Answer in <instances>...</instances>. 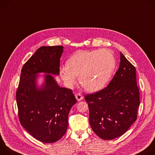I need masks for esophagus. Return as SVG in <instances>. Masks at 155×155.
Listing matches in <instances>:
<instances>
[{"label":"esophagus","instance_id":"34e87169","mask_svg":"<svg viewBox=\"0 0 155 155\" xmlns=\"http://www.w3.org/2000/svg\"><path fill=\"white\" fill-rule=\"evenodd\" d=\"M75 97H76V98L77 99L78 101H81V100H82L83 99V96L81 94H76Z\"/></svg>","mask_w":155,"mask_h":155}]
</instances>
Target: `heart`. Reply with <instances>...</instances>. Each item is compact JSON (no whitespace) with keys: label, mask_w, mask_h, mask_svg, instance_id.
I'll return each instance as SVG.
<instances>
[{"label":"heart","mask_w":155,"mask_h":155,"mask_svg":"<svg viewBox=\"0 0 155 155\" xmlns=\"http://www.w3.org/2000/svg\"><path fill=\"white\" fill-rule=\"evenodd\" d=\"M116 61L112 51L107 48L79 51L60 68V76L68 87H72L78 76L79 83L88 92L104 89L112 78Z\"/></svg>","instance_id":"1"}]
</instances>
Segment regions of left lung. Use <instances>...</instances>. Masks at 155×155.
I'll return each instance as SVG.
<instances>
[{
	"mask_svg": "<svg viewBox=\"0 0 155 155\" xmlns=\"http://www.w3.org/2000/svg\"><path fill=\"white\" fill-rule=\"evenodd\" d=\"M84 98L90 125L100 138L107 140L121 136L136 121L140 105L135 68L120 52L119 68L108 86Z\"/></svg>",
	"mask_w": 155,
	"mask_h": 155,
	"instance_id": "obj_1",
	"label": "left lung"
}]
</instances>
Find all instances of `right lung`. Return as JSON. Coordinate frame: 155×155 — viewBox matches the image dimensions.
<instances>
[{
  "instance_id": "add662e5",
  "label": "right lung",
  "mask_w": 155,
  "mask_h": 155,
  "mask_svg": "<svg viewBox=\"0 0 155 155\" xmlns=\"http://www.w3.org/2000/svg\"><path fill=\"white\" fill-rule=\"evenodd\" d=\"M63 46H43L23 65L16 103L21 126L44 143L59 140L66 133L68 114L77 100L71 89L61 87L53 75L60 74ZM40 73L44 82H37Z\"/></svg>"
}]
</instances>
